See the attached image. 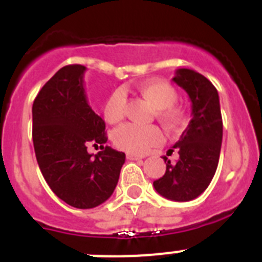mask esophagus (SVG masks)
Wrapping results in <instances>:
<instances>
[{"instance_id": "obj_1", "label": "esophagus", "mask_w": 262, "mask_h": 262, "mask_svg": "<svg viewBox=\"0 0 262 262\" xmlns=\"http://www.w3.org/2000/svg\"><path fill=\"white\" fill-rule=\"evenodd\" d=\"M127 159L128 160H142V159H144V156H142V155H135V154H127Z\"/></svg>"}]
</instances>
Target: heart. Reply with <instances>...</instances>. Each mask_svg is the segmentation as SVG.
<instances>
[{
  "label": "heart",
  "instance_id": "1",
  "mask_svg": "<svg viewBox=\"0 0 262 262\" xmlns=\"http://www.w3.org/2000/svg\"><path fill=\"white\" fill-rule=\"evenodd\" d=\"M139 94L155 108V115L170 131L181 127L185 122L182 108L176 106L178 94L173 86L163 81H149L139 88ZM126 97L123 92L115 90L106 99L103 118L106 122L115 124L123 119ZM163 140V134L156 126H138L124 123L114 131V143L119 148L133 154H144L156 147Z\"/></svg>",
  "mask_w": 262,
  "mask_h": 262
}]
</instances>
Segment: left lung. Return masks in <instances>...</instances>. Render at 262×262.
I'll list each match as a JSON object with an SVG mask.
<instances>
[{"label": "left lung", "mask_w": 262, "mask_h": 262, "mask_svg": "<svg viewBox=\"0 0 262 262\" xmlns=\"http://www.w3.org/2000/svg\"><path fill=\"white\" fill-rule=\"evenodd\" d=\"M173 81L190 98L193 118L173 145L180 159L170 164V160L163 156L166 163L165 174L154 181V187L166 200L187 202L207 189L216 172L223 122L217 90L205 76L193 69L181 68L176 71Z\"/></svg>", "instance_id": "1"}]
</instances>
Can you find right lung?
<instances>
[{
	"mask_svg": "<svg viewBox=\"0 0 262 262\" xmlns=\"http://www.w3.org/2000/svg\"><path fill=\"white\" fill-rule=\"evenodd\" d=\"M86 67L67 66L40 89L32 105V142L51 190L76 209H93L114 193L126 155L108 145L105 120L88 103ZM89 144H100L97 155Z\"/></svg>",
	"mask_w": 262,
	"mask_h": 262,
	"instance_id": "add662e5",
	"label": "right lung"
}]
</instances>
